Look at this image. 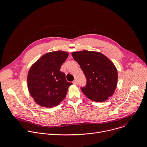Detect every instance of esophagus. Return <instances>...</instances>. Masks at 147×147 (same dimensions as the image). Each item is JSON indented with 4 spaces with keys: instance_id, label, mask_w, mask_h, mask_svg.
I'll list each match as a JSON object with an SVG mask.
<instances>
[{
    "instance_id": "esophagus-1",
    "label": "esophagus",
    "mask_w": 147,
    "mask_h": 147,
    "mask_svg": "<svg viewBox=\"0 0 147 147\" xmlns=\"http://www.w3.org/2000/svg\"><path fill=\"white\" fill-rule=\"evenodd\" d=\"M73 84H74V85H76L77 84V82H76V80H74V81H73Z\"/></svg>"
}]
</instances>
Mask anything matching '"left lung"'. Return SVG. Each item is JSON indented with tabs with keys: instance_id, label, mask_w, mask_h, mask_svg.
<instances>
[{
	"instance_id": "left-lung-1",
	"label": "left lung",
	"mask_w": 147,
	"mask_h": 147,
	"mask_svg": "<svg viewBox=\"0 0 147 147\" xmlns=\"http://www.w3.org/2000/svg\"><path fill=\"white\" fill-rule=\"evenodd\" d=\"M74 59L79 63L86 78L82 92L92 100L103 102L115 91L117 84V71L114 63L99 52L84 50L74 52Z\"/></svg>"
}]
</instances>
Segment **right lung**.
Here are the masks:
<instances>
[{
  "label": "right lung",
  "instance_id": "obj_1",
  "mask_svg": "<svg viewBox=\"0 0 147 147\" xmlns=\"http://www.w3.org/2000/svg\"><path fill=\"white\" fill-rule=\"evenodd\" d=\"M68 53L61 51L48 53L32 65L27 76L30 95L40 106L52 107L58 105L66 96L68 87L65 74L60 71Z\"/></svg>",
  "mask_w": 147,
  "mask_h": 147
}]
</instances>
